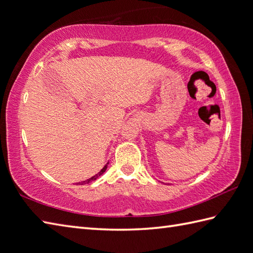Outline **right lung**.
I'll list each match as a JSON object with an SVG mask.
<instances>
[{
	"mask_svg": "<svg viewBox=\"0 0 253 253\" xmlns=\"http://www.w3.org/2000/svg\"><path fill=\"white\" fill-rule=\"evenodd\" d=\"M108 165H109V163H107V165H105L101 170H100V171H99L97 174H95V175H93V177H91V178H89V179H87V180H85V181H82L80 184H81V185H83V184L89 183V182H91V181H95L97 178H99V177H100V175L103 174V173L105 172V170H107V168H108Z\"/></svg>",
	"mask_w": 253,
	"mask_h": 253,
	"instance_id": "obj_1",
	"label": "right lung"
}]
</instances>
